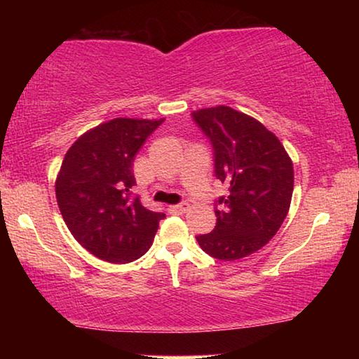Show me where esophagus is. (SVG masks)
I'll use <instances>...</instances> for the list:
<instances>
[{"mask_svg":"<svg viewBox=\"0 0 359 359\" xmlns=\"http://www.w3.org/2000/svg\"><path fill=\"white\" fill-rule=\"evenodd\" d=\"M188 209H189V204L188 203H181V204H176V205H170V212L175 214V215L184 214Z\"/></svg>","mask_w":359,"mask_h":359,"instance_id":"34e87169","label":"esophagus"}]
</instances>
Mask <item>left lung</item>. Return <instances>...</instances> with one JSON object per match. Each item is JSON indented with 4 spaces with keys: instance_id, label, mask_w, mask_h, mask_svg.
I'll return each instance as SVG.
<instances>
[{
    "instance_id": "obj_1",
    "label": "left lung",
    "mask_w": 359,
    "mask_h": 359,
    "mask_svg": "<svg viewBox=\"0 0 359 359\" xmlns=\"http://www.w3.org/2000/svg\"><path fill=\"white\" fill-rule=\"evenodd\" d=\"M193 119L210 139L215 176L230 191L217 201L215 229L196 240L217 259L245 258L263 248L286 219L294 189L292 160L271 130L232 107H204L193 112Z\"/></svg>"
}]
</instances>
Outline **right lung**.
<instances>
[{"mask_svg": "<svg viewBox=\"0 0 359 359\" xmlns=\"http://www.w3.org/2000/svg\"><path fill=\"white\" fill-rule=\"evenodd\" d=\"M165 119L116 117L86 130L65 154L55 180L58 209L83 248L109 263L140 258L165 214L132 198L134 158Z\"/></svg>", "mask_w": 359, "mask_h": 359, "instance_id": "1", "label": "right lung"}]
</instances>
